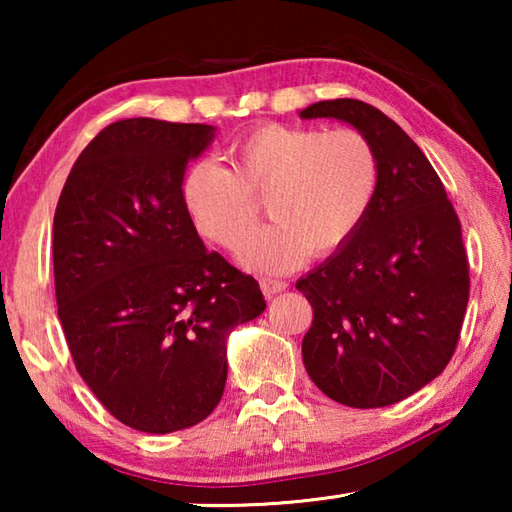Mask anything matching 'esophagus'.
<instances>
[{"label": "esophagus", "instance_id": "obj_1", "mask_svg": "<svg viewBox=\"0 0 512 512\" xmlns=\"http://www.w3.org/2000/svg\"><path fill=\"white\" fill-rule=\"evenodd\" d=\"M259 289H262L266 298H271V296H275V293H282L284 289H287V282L273 280V277H259Z\"/></svg>", "mask_w": 512, "mask_h": 512}]
</instances>
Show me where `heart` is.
<instances>
[{
  "mask_svg": "<svg viewBox=\"0 0 512 512\" xmlns=\"http://www.w3.org/2000/svg\"><path fill=\"white\" fill-rule=\"evenodd\" d=\"M230 162L232 171L212 160L187 171L185 210L203 237L232 250L266 200L274 221L239 248L241 262L266 273L339 250L361 225L379 178L377 153L357 128L262 124L232 146Z\"/></svg>",
  "mask_w": 512,
  "mask_h": 512,
  "instance_id": "b5f03b06",
  "label": "heart"
}]
</instances>
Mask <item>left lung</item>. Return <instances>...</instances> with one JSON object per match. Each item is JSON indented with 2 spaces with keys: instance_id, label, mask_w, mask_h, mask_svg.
Segmentation results:
<instances>
[{
  "instance_id": "1",
  "label": "left lung",
  "mask_w": 512,
  "mask_h": 512,
  "mask_svg": "<svg viewBox=\"0 0 512 512\" xmlns=\"http://www.w3.org/2000/svg\"><path fill=\"white\" fill-rule=\"evenodd\" d=\"M300 117L348 121L379 164L357 232L296 284L314 309L302 361L334 402H402L447 368L461 339L470 300L461 221L427 155L381 110L334 99Z\"/></svg>"
}]
</instances>
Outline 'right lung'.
I'll list each match as a JSON object with an SVG mask.
<instances>
[{
    "instance_id": "obj_1",
    "label": "right lung",
    "mask_w": 512,
    "mask_h": 512,
    "mask_svg": "<svg viewBox=\"0 0 512 512\" xmlns=\"http://www.w3.org/2000/svg\"><path fill=\"white\" fill-rule=\"evenodd\" d=\"M207 124L121 119L85 146L54 214L58 318L74 366L126 427L171 433L219 404L225 339L266 302L253 275L207 253L183 173Z\"/></svg>"
}]
</instances>
